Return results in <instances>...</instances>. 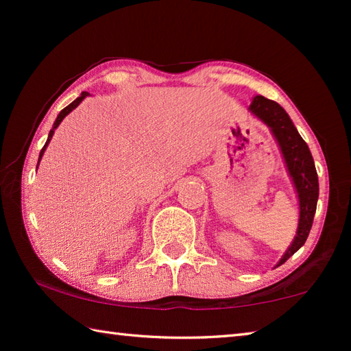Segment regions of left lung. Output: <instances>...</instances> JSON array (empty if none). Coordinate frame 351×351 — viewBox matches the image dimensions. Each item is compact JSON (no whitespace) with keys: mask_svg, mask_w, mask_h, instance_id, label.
I'll return each instance as SVG.
<instances>
[{"mask_svg":"<svg viewBox=\"0 0 351 351\" xmlns=\"http://www.w3.org/2000/svg\"><path fill=\"white\" fill-rule=\"evenodd\" d=\"M249 110L258 119H261L272 130V133H274L283 153L289 175L294 181L297 195H299V228H297V235L293 245L289 246L282 260L278 261L277 266H280L291 255H294L305 245L308 235H310L319 198L317 171L316 167H314L311 152L308 148L306 142L302 139V136L297 132L293 121L289 119L288 112L280 105L263 96H255Z\"/></svg>","mask_w":351,"mask_h":351,"instance_id":"1","label":"left lung"}]
</instances>
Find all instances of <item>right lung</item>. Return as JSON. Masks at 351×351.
Here are the masks:
<instances>
[{"label": "right lung", "instance_id": "obj_1", "mask_svg": "<svg viewBox=\"0 0 351 351\" xmlns=\"http://www.w3.org/2000/svg\"><path fill=\"white\" fill-rule=\"evenodd\" d=\"M88 94H90V93H86V91H83L82 94H80V97H77L75 100H74V102L73 104H69L68 106H66V108H63L62 111H60V114H58L57 116V119H56V122H54V127H52V130H51V132H49V136H47V141H46V144H45V147L43 148H41V152H40V159H41V156H43V153H45V150H46V147H47V144H49V141H51V138H52V134H54V130L58 127V125H60V122L63 121V119H64V116H68L69 114V112L71 111H73L74 108H75V106H79V104L82 102V100L83 99H85L86 96H88ZM40 162V161H38ZM37 167H38V165H37Z\"/></svg>", "mask_w": 351, "mask_h": 351}]
</instances>
